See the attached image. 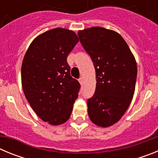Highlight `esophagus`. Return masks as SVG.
Here are the masks:
<instances>
[{"instance_id": "esophagus-1", "label": "esophagus", "mask_w": 158, "mask_h": 158, "mask_svg": "<svg viewBox=\"0 0 158 158\" xmlns=\"http://www.w3.org/2000/svg\"><path fill=\"white\" fill-rule=\"evenodd\" d=\"M78 81H79V82H80L81 85H83V82H84L83 78H82V77H80V78H79V80H78Z\"/></svg>"}]
</instances>
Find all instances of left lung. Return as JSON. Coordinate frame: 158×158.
<instances>
[{"instance_id":"1","label":"left lung","mask_w":158,"mask_h":158,"mask_svg":"<svg viewBox=\"0 0 158 158\" xmlns=\"http://www.w3.org/2000/svg\"><path fill=\"white\" fill-rule=\"evenodd\" d=\"M77 35L96 70V91L87 101L89 116L96 125L111 126L120 119L133 98L137 79L135 57L114 31L93 27Z\"/></svg>"}]
</instances>
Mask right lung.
<instances>
[{
	"instance_id": "obj_1",
	"label": "right lung",
	"mask_w": 158,
	"mask_h": 158,
	"mask_svg": "<svg viewBox=\"0 0 158 158\" xmlns=\"http://www.w3.org/2000/svg\"><path fill=\"white\" fill-rule=\"evenodd\" d=\"M79 42L72 31L54 28L35 38L21 67L22 87L36 115L51 125L69 119L81 85L70 76L67 56Z\"/></svg>"
}]
</instances>
